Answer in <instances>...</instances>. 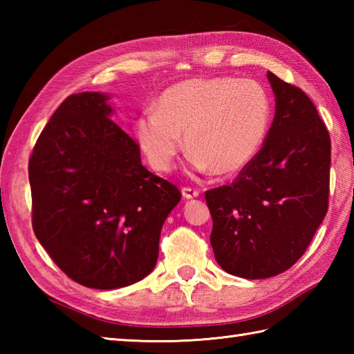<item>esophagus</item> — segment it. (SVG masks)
Listing matches in <instances>:
<instances>
[{
	"mask_svg": "<svg viewBox=\"0 0 354 354\" xmlns=\"http://www.w3.org/2000/svg\"><path fill=\"white\" fill-rule=\"evenodd\" d=\"M199 196V192L194 190V189H190V187H184L183 189V198L184 199H194Z\"/></svg>",
	"mask_w": 354,
	"mask_h": 354,
	"instance_id": "34e87169",
	"label": "esophagus"
}]
</instances>
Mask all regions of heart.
Returning a JSON list of instances; mask_svg holds the SVG:
<instances>
[{
    "label": "heart",
    "mask_w": 354,
    "mask_h": 354,
    "mask_svg": "<svg viewBox=\"0 0 354 354\" xmlns=\"http://www.w3.org/2000/svg\"><path fill=\"white\" fill-rule=\"evenodd\" d=\"M272 115L266 89L254 80L190 79L158 97L135 118L133 135L147 162L169 171L185 145L199 171L230 175L245 169L265 142Z\"/></svg>",
    "instance_id": "heart-1"
}]
</instances>
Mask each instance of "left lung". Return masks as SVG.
Masks as SVG:
<instances>
[{
  "label": "left lung",
  "instance_id": "obj_1",
  "mask_svg": "<svg viewBox=\"0 0 354 354\" xmlns=\"http://www.w3.org/2000/svg\"><path fill=\"white\" fill-rule=\"evenodd\" d=\"M268 80L275 115L261 150L231 185L205 193L216 261L248 280L295 265L328 205L327 127L301 89L270 71Z\"/></svg>",
  "mask_w": 354,
  "mask_h": 354
}]
</instances>
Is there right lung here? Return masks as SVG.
<instances>
[{"label": "right lung", "instance_id": "obj_1", "mask_svg": "<svg viewBox=\"0 0 354 354\" xmlns=\"http://www.w3.org/2000/svg\"><path fill=\"white\" fill-rule=\"evenodd\" d=\"M109 99L70 95L28 161L37 240L71 280L100 290L152 272L162 225L181 201L141 164L138 145L111 118Z\"/></svg>", "mask_w": 354, "mask_h": 354}]
</instances>
